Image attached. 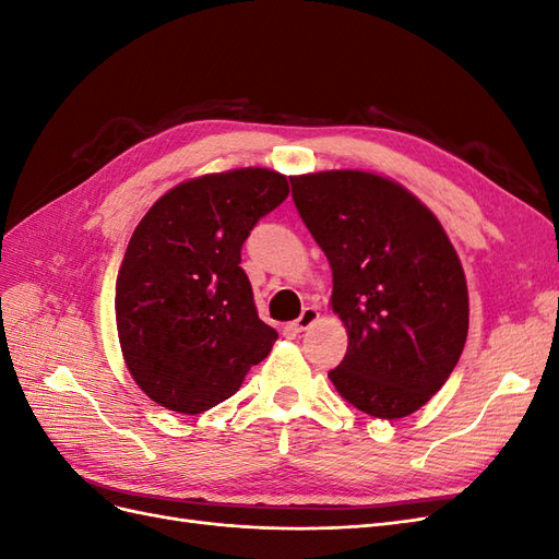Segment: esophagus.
I'll use <instances>...</instances> for the list:
<instances>
[{
  "mask_svg": "<svg viewBox=\"0 0 559 559\" xmlns=\"http://www.w3.org/2000/svg\"><path fill=\"white\" fill-rule=\"evenodd\" d=\"M317 319H319V310H317V308H306V310L300 312V317H298L296 321H292V329H294L296 333H300V331L310 329Z\"/></svg>",
  "mask_w": 559,
  "mask_h": 559,
  "instance_id": "esophagus-1",
  "label": "esophagus"
}]
</instances>
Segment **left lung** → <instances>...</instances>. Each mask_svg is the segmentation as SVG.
<instances>
[{"instance_id": "obj_1", "label": "left lung", "mask_w": 559, "mask_h": 559, "mask_svg": "<svg viewBox=\"0 0 559 559\" xmlns=\"http://www.w3.org/2000/svg\"><path fill=\"white\" fill-rule=\"evenodd\" d=\"M292 186L347 329L333 386L370 417H408L445 384L468 333L466 277L448 233L417 195L376 173L296 175Z\"/></svg>"}]
</instances>
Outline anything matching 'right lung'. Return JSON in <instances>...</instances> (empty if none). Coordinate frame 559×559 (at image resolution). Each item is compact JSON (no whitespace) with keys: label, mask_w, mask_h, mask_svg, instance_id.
<instances>
[{"label":"right lung","mask_w":559,"mask_h":559,"mask_svg":"<svg viewBox=\"0 0 559 559\" xmlns=\"http://www.w3.org/2000/svg\"><path fill=\"white\" fill-rule=\"evenodd\" d=\"M289 195L267 167L177 183L144 214L116 277L118 343L132 380L167 411L198 415L238 392L277 331L263 324L240 249Z\"/></svg>","instance_id":"add662e5"}]
</instances>
